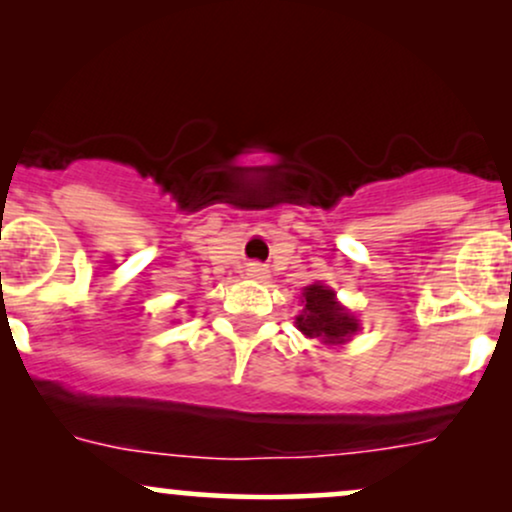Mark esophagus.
I'll return each mask as SVG.
<instances>
[{"mask_svg": "<svg viewBox=\"0 0 512 512\" xmlns=\"http://www.w3.org/2000/svg\"><path fill=\"white\" fill-rule=\"evenodd\" d=\"M245 272H248L250 279H255V281H264L269 276V269L264 267V264H260V262H250Z\"/></svg>", "mask_w": 512, "mask_h": 512, "instance_id": "34e87169", "label": "esophagus"}]
</instances>
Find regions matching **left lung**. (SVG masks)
I'll use <instances>...</instances> for the list:
<instances>
[{
  "mask_svg": "<svg viewBox=\"0 0 512 512\" xmlns=\"http://www.w3.org/2000/svg\"><path fill=\"white\" fill-rule=\"evenodd\" d=\"M303 310L296 315V327L305 337L320 339L322 344H346L358 332L354 313L337 301V293L325 284H310L303 289Z\"/></svg>",
  "mask_w": 512,
  "mask_h": 512,
  "instance_id": "left-lung-1",
  "label": "left lung"
}]
</instances>
